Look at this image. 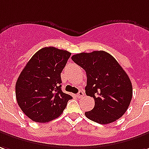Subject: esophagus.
<instances>
[{
  "mask_svg": "<svg viewBox=\"0 0 149 149\" xmlns=\"http://www.w3.org/2000/svg\"><path fill=\"white\" fill-rule=\"evenodd\" d=\"M83 96H84V92H83V91H81V90H80V91L78 92L77 94V97H79V98H81V97H82Z\"/></svg>",
  "mask_w": 149,
  "mask_h": 149,
  "instance_id": "1",
  "label": "esophagus"
}]
</instances>
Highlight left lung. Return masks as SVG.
I'll list each match as a JSON object with an SVG mask.
<instances>
[{
	"instance_id": "left-lung-1",
	"label": "left lung",
	"mask_w": 149,
	"mask_h": 149,
	"mask_svg": "<svg viewBox=\"0 0 149 149\" xmlns=\"http://www.w3.org/2000/svg\"><path fill=\"white\" fill-rule=\"evenodd\" d=\"M72 60L86 72L85 93L95 102L93 109L85 112V116L100 124L121 118L132 97V85L117 60L104 51L76 54Z\"/></svg>"
}]
</instances>
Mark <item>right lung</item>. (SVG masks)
Segmentation results:
<instances>
[{"label":"right lung","mask_w":149,"mask_h":149,"mask_svg":"<svg viewBox=\"0 0 149 149\" xmlns=\"http://www.w3.org/2000/svg\"><path fill=\"white\" fill-rule=\"evenodd\" d=\"M71 53L53 47L42 48L27 62L16 82V98L24 114L47 123L64 111L71 95L61 90V77Z\"/></svg>","instance_id":"add662e5"}]
</instances>
